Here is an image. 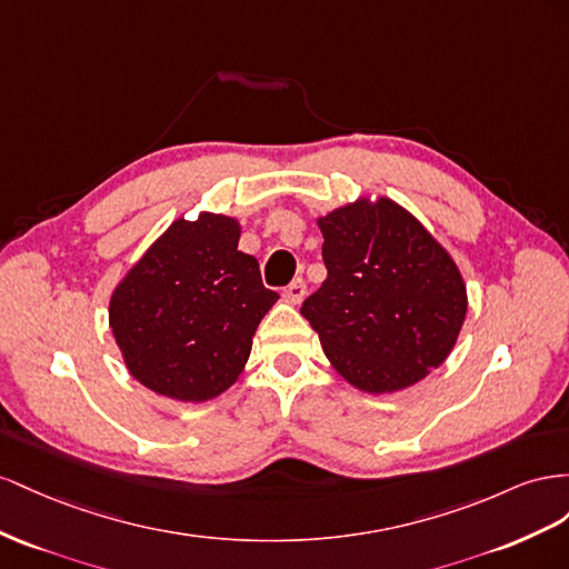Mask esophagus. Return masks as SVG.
Wrapping results in <instances>:
<instances>
[{"label":"esophagus","mask_w":569,"mask_h":569,"mask_svg":"<svg viewBox=\"0 0 569 569\" xmlns=\"http://www.w3.org/2000/svg\"><path fill=\"white\" fill-rule=\"evenodd\" d=\"M283 298H286V302H290V305H300L302 298H305V281H302V279H296L293 283H290V286L283 290Z\"/></svg>","instance_id":"1"}]
</instances>
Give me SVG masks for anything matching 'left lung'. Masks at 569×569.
<instances>
[{"mask_svg":"<svg viewBox=\"0 0 569 569\" xmlns=\"http://www.w3.org/2000/svg\"><path fill=\"white\" fill-rule=\"evenodd\" d=\"M327 281L300 315L331 367L357 391L419 383L456 348L467 317L460 267L391 198H357L317 217Z\"/></svg>","mask_w":569,"mask_h":569,"instance_id":"8db88e82","label":"left lung"}]
</instances>
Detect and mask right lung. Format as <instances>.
I'll return each instance as SVG.
<instances>
[{
    "label": "right lung",
    "instance_id": "1",
    "mask_svg": "<svg viewBox=\"0 0 569 569\" xmlns=\"http://www.w3.org/2000/svg\"><path fill=\"white\" fill-rule=\"evenodd\" d=\"M240 221L200 212L176 219L109 298V329L131 377L181 402L231 388L259 321L279 296L252 254L238 250Z\"/></svg>",
    "mask_w": 569,
    "mask_h": 569
}]
</instances>
